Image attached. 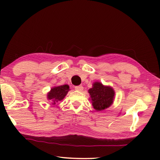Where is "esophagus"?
I'll return each instance as SVG.
<instances>
[{"instance_id":"obj_1","label":"esophagus","mask_w":160,"mask_h":160,"mask_svg":"<svg viewBox=\"0 0 160 160\" xmlns=\"http://www.w3.org/2000/svg\"><path fill=\"white\" fill-rule=\"evenodd\" d=\"M75 89L78 91H82L83 90V87L82 85H78V86H75Z\"/></svg>"}]
</instances>
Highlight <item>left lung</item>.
Listing matches in <instances>:
<instances>
[{
    "label": "left lung",
    "instance_id": "left-lung-1",
    "mask_svg": "<svg viewBox=\"0 0 160 160\" xmlns=\"http://www.w3.org/2000/svg\"><path fill=\"white\" fill-rule=\"evenodd\" d=\"M92 102V106L97 111H102L112 104L114 91L110 87H104L100 82H94L93 88L88 90Z\"/></svg>",
    "mask_w": 160,
    "mask_h": 160
}]
</instances>
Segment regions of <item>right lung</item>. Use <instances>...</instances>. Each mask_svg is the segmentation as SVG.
I'll use <instances>...</instances> for the list:
<instances>
[{"mask_svg": "<svg viewBox=\"0 0 160 160\" xmlns=\"http://www.w3.org/2000/svg\"><path fill=\"white\" fill-rule=\"evenodd\" d=\"M69 91V86L68 85L55 87L52 88L48 94V99L51 100L53 104L63 99Z\"/></svg>", "mask_w": 160, "mask_h": 160, "instance_id": "right-lung-1", "label": "right lung"}]
</instances>
